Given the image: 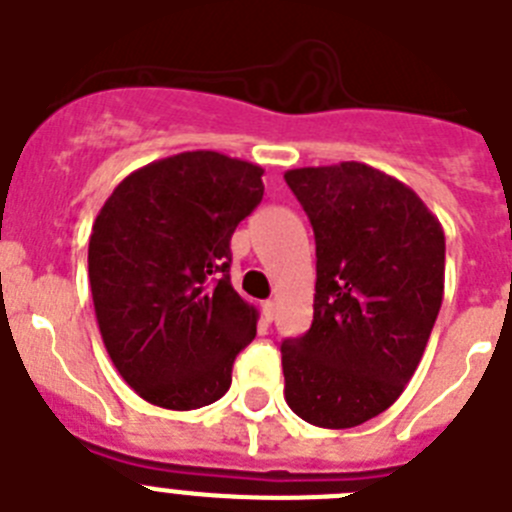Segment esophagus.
<instances>
[{
    "label": "esophagus",
    "mask_w": 512,
    "mask_h": 512,
    "mask_svg": "<svg viewBox=\"0 0 512 512\" xmlns=\"http://www.w3.org/2000/svg\"><path fill=\"white\" fill-rule=\"evenodd\" d=\"M274 312H277V305H274V300L261 302V315H264L266 323H271V320H274Z\"/></svg>",
    "instance_id": "esophagus-1"
}]
</instances>
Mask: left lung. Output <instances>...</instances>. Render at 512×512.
Wrapping results in <instances>:
<instances>
[{
    "instance_id": "left-lung-1",
    "label": "left lung",
    "mask_w": 512,
    "mask_h": 512,
    "mask_svg": "<svg viewBox=\"0 0 512 512\" xmlns=\"http://www.w3.org/2000/svg\"><path fill=\"white\" fill-rule=\"evenodd\" d=\"M318 256L312 325L282 343L284 400L320 428H354L402 395L443 300L438 217L395 176L359 161L284 174Z\"/></svg>"
}]
</instances>
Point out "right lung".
Here are the masks:
<instances>
[{"mask_svg":"<svg viewBox=\"0 0 512 512\" xmlns=\"http://www.w3.org/2000/svg\"><path fill=\"white\" fill-rule=\"evenodd\" d=\"M264 169L217 151L161 158L125 176L89 235L104 348L143 400L197 410L230 387L259 310L230 284V238L264 197Z\"/></svg>","mask_w":512,"mask_h":512,"instance_id":"right-lung-1","label":"right lung"}]
</instances>
